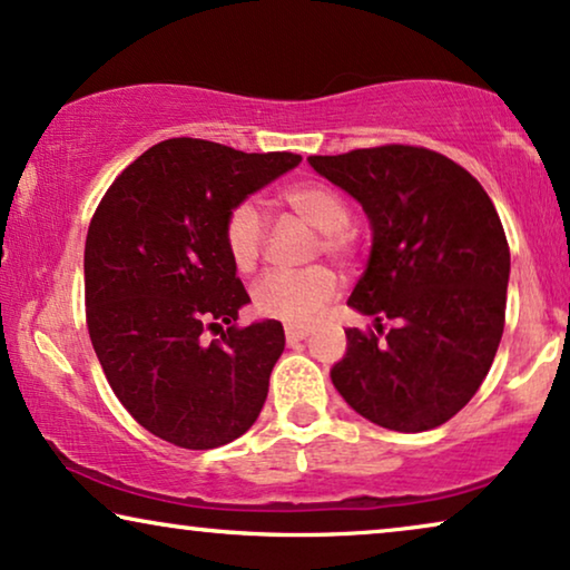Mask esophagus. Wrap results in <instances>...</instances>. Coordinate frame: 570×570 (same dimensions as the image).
<instances>
[{
    "label": "esophagus",
    "mask_w": 570,
    "mask_h": 570,
    "mask_svg": "<svg viewBox=\"0 0 570 570\" xmlns=\"http://www.w3.org/2000/svg\"><path fill=\"white\" fill-rule=\"evenodd\" d=\"M306 337H308L306 326H298V324H287V326H285V340H287V345H298V342H303Z\"/></svg>",
    "instance_id": "34e87169"
}]
</instances>
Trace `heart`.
<instances>
[{
  "label": "heart",
  "instance_id": "b5f03b06",
  "mask_svg": "<svg viewBox=\"0 0 570 570\" xmlns=\"http://www.w3.org/2000/svg\"><path fill=\"white\" fill-rule=\"evenodd\" d=\"M285 205L303 217L311 228L322 230V246L332 256H347L350 252V207L337 191L324 184H295L283 191ZM267 225L254 202H240L230 209L225 220V246L238 269H254L259 262ZM337 295V277L326 267L308 269H277L267 272L254 285V308L262 316L277 318L285 324H311L322 314L326 303Z\"/></svg>",
  "mask_w": 570,
  "mask_h": 570
}]
</instances>
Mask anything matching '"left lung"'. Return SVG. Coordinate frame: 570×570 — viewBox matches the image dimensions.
Here are the masks:
<instances>
[{
	"label": "left lung",
	"mask_w": 570,
	"mask_h": 570,
	"mask_svg": "<svg viewBox=\"0 0 570 570\" xmlns=\"http://www.w3.org/2000/svg\"><path fill=\"white\" fill-rule=\"evenodd\" d=\"M371 223V256L347 306L394 326L345 330L332 384L357 415L420 433L456 415L501 345L511 254L493 202L446 155L410 145L311 155Z\"/></svg>",
	"instance_id": "obj_1"
}]
</instances>
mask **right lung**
I'll return each instance as SVG.
<instances>
[{
	"label": "right lung",
	"instance_id": "right-lung-1",
	"mask_svg": "<svg viewBox=\"0 0 570 570\" xmlns=\"http://www.w3.org/2000/svg\"><path fill=\"white\" fill-rule=\"evenodd\" d=\"M298 163L293 153L166 139L124 168L92 215V350L129 415L163 441L217 449L259 417L285 332L275 318L233 326L252 298L225 246V220ZM207 328L222 340L207 343Z\"/></svg>",
	"mask_w": 570,
	"mask_h": 570
}]
</instances>
